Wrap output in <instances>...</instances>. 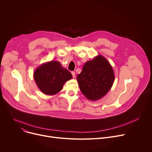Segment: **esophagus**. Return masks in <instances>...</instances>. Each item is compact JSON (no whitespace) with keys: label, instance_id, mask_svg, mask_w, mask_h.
<instances>
[{"label":"esophagus","instance_id":"1","mask_svg":"<svg viewBox=\"0 0 152 152\" xmlns=\"http://www.w3.org/2000/svg\"><path fill=\"white\" fill-rule=\"evenodd\" d=\"M71 74H72V76H73V78H75V76H76V74H75V72H71Z\"/></svg>","mask_w":152,"mask_h":152}]
</instances>
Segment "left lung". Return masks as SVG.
I'll return each mask as SVG.
<instances>
[{
  "mask_svg": "<svg viewBox=\"0 0 152 152\" xmlns=\"http://www.w3.org/2000/svg\"><path fill=\"white\" fill-rule=\"evenodd\" d=\"M115 79L114 71L108 61L101 55L83 66L77 81L81 91L89 100L95 101L102 99L112 87Z\"/></svg>",
  "mask_w": 152,
  "mask_h": 152,
  "instance_id": "obj_1",
  "label": "left lung"
}]
</instances>
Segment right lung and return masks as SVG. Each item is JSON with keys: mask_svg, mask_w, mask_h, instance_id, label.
Returning a JSON list of instances; mask_svg holds the SVG:
<instances>
[{"mask_svg": "<svg viewBox=\"0 0 152 152\" xmlns=\"http://www.w3.org/2000/svg\"><path fill=\"white\" fill-rule=\"evenodd\" d=\"M72 77L70 72L62 67L58 61L44 63L37 67L34 73V79L38 88L48 95L58 93L64 84Z\"/></svg>", "mask_w": 152, "mask_h": 152, "instance_id": "right-lung-1", "label": "right lung"}]
</instances>
